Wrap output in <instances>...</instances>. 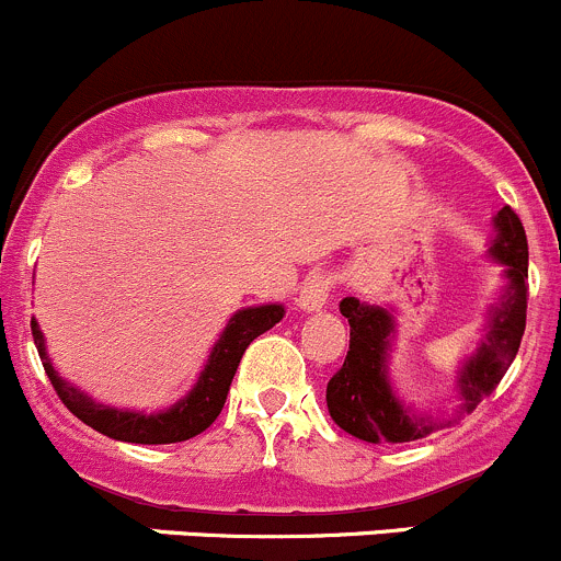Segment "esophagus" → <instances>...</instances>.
<instances>
[{"label":"esophagus","mask_w":561,"mask_h":561,"mask_svg":"<svg viewBox=\"0 0 561 561\" xmlns=\"http://www.w3.org/2000/svg\"><path fill=\"white\" fill-rule=\"evenodd\" d=\"M331 287H333V276L331 274H314L304 282L301 293H298V307L304 312H320L322 307L328 304V296H331Z\"/></svg>","instance_id":"1"}]
</instances>
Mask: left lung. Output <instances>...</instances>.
Instances as JSON below:
<instances>
[{
  "instance_id": "left-lung-1",
  "label": "left lung",
  "mask_w": 561,
  "mask_h": 561,
  "mask_svg": "<svg viewBox=\"0 0 561 561\" xmlns=\"http://www.w3.org/2000/svg\"><path fill=\"white\" fill-rule=\"evenodd\" d=\"M496 236L489 254L505 265L507 285L500 304L491 307L480 347L463 360L458 371L461 407L454 417L432 421L417 415L396 396L388 380V350L396 322L390 309L371 307L358 298H344L339 312L350 322V350L342 369L325 388L328 412L333 423L353 437L371 445L412 443L437 428L461 421L491 393L511 369L526 328V293H529V247L524 225L511 206L494 217Z\"/></svg>"
}]
</instances>
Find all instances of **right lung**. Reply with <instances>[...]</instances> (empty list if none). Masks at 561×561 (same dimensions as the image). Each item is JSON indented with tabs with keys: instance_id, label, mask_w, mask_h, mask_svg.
Masks as SVG:
<instances>
[{
	"instance_id": "1",
	"label": "right lung",
	"mask_w": 561,
	"mask_h": 561,
	"mask_svg": "<svg viewBox=\"0 0 561 561\" xmlns=\"http://www.w3.org/2000/svg\"><path fill=\"white\" fill-rule=\"evenodd\" d=\"M282 317H285V307H282V304H265V307H249L236 312L230 317L222 336L214 344L211 355H208L206 360V369L197 377L195 388H192L184 399L175 401L171 410L154 412V415L118 410V407H105L100 404V401H94L92 396L83 393L81 388L65 382L56 375L54 366H50L48 353H45L43 331H39L35 320H32V336H35L39 360H43V369L45 375H48L50 386H54L61 404H65L72 415L81 417V421L87 423V426H92L94 432L105 434V437L111 439H118V443L171 445L197 437V434L206 432V428L217 421V415L225 407V399H228L230 382H233L244 350L260 336V333L274 328Z\"/></svg>"
}]
</instances>
